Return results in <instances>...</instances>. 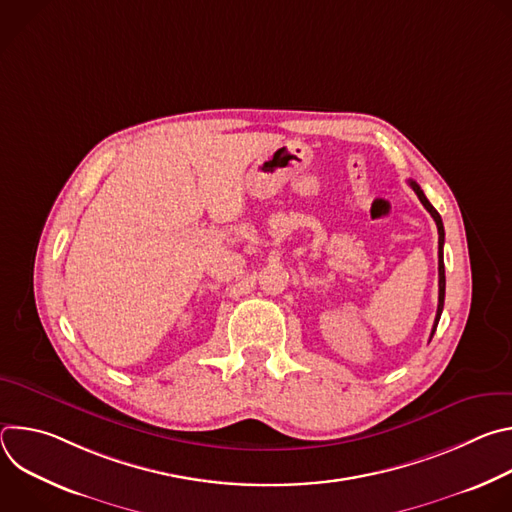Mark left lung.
<instances>
[{
  "mask_svg": "<svg viewBox=\"0 0 512 512\" xmlns=\"http://www.w3.org/2000/svg\"><path fill=\"white\" fill-rule=\"evenodd\" d=\"M409 186L413 188V192L417 194V198L421 200V204L427 208V212L433 216V221L437 225V235H440V239H437V271H440V298H437V314H435V322H433V328H431V336L429 340L433 338L435 334V328H437V322H440V316H442V310H444V298H446V269H444V241H446V233H444V223H442V216L440 212H437L431 202L425 198L423 190L419 188L417 182L409 180Z\"/></svg>",
  "mask_w": 512,
  "mask_h": 512,
  "instance_id": "1",
  "label": "left lung"
}]
</instances>
